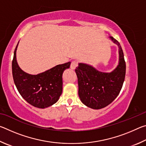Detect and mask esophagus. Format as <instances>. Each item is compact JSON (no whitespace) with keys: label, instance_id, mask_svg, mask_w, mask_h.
<instances>
[{"label":"esophagus","instance_id":"obj_1","mask_svg":"<svg viewBox=\"0 0 146 146\" xmlns=\"http://www.w3.org/2000/svg\"><path fill=\"white\" fill-rule=\"evenodd\" d=\"M77 65H78V62H77V61H76V60H73V61L71 62L70 67H71V69H72V70H75V69L76 68V66H77Z\"/></svg>","mask_w":146,"mask_h":146}]
</instances>
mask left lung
<instances>
[{"label":"left lung","mask_w":146,"mask_h":146,"mask_svg":"<svg viewBox=\"0 0 146 146\" xmlns=\"http://www.w3.org/2000/svg\"><path fill=\"white\" fill-rule=\"evenodd\" d=\"M110 38L119 48V63L112 72H100L83 63H79L75 69L79 97L84 104L94 110L105 108L111 103L119 94L125 79V62L122 49L115 38Z\"/></svg>","instance_id":"8db88e82"}]
</instances>
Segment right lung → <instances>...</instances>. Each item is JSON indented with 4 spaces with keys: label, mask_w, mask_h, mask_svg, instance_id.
Here are the masks:
<instances>
[{
    "label": "right lung",
    "mask_w": 146,
    "mask_h": 146,
    "mask_svg": "<svg viewBox=\"0 0 146 146\" xmlns=\"http://www.w3.org/2000/svg\"><path fill=\"white\" fill-rule=\"evenodd\" d=\"M19 44V42H18ZM12 61V73L17 90L24 100L38 108H46L57 102L62 93V73L71 62L59 64L45 72L34 75L24 72L18 65L16 51Z\"/></svg>",
    "instance_id": "add662e5"
}]
</instances>
